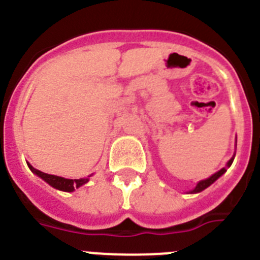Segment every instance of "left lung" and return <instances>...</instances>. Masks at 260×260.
Masks as SVG:
<instances>
[{"label":"left lung","mask_w":260,"mask_h":260,"mask_svg":"<svg viewBox=\"0 0 260 260\" xmlns=\"http://www.w3.org/2000/svg\"><path fill=\"white\" fill-rule=\"evenodd\" d=\"M234 156H236V155H234ZM234 156H233V157L231 158V160H229V161H228V164H226V167H224V168H222V169H220L219 172H216L215 174H212V176H211L210 178H207V180L199 181V182H198V185L195 186V189L192 190V191H190V192H201V191H203L204 189H207L208 186H211V185H212V183L215 182V181L217 180V178H219V177H221L222 174H224L225 172H226V169H228V168L231 167V165H232V162H233V160H234Z\"/></svg>","instance_id":"left-lung-1"}]
</instances>
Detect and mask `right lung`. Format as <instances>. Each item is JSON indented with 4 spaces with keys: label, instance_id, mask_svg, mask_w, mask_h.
I'll return each instance as SVG.
<instances>
[{
    "label": "right lung",
    "instance_id": "1",
    "mask_svg": "<svg viewBox=\"0 0 260 260\" xmlns=\"http://www.w3.org/2000/svg\"><path fill=\"white\" fill-rule=\"evenodd\" d=\"M28 168L31 169L32 173H35L36 176H39L41 180H44L45 182L49 183L52 187L57 190H61V191H68L71 192L74 191L75 189L80 187L82 185L88 182V178H80V180H69V178H63V177H58V176H53V174H48L44 173V172L39 171V169H35V168L32 167L31 164H28Z\"/></svg>",
    "mask_w": 260,
    "mask_h": 260
}]
</instances>
